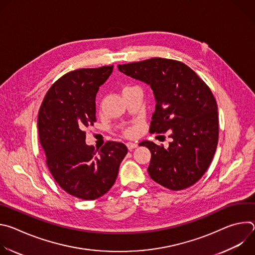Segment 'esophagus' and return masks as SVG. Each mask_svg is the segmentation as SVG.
<instances>
[{
	"mask_svg": "<svg viewBox=\"0 0 255 255\" xmlns=\"http://www.w3.org/2000/svg\"><path fill=\"white\" fill-rule=\"evenodd\" d=\"M137 145H138V144H137L136 142H127V143H126V146H127V148H128L129 150H132V149L136 148Z\"/></svg>",
	"mask_w": 255,
	"mask_h": 255,
	"instance_id": "obj_1",
	"label": "esophagus"
}]
</instances>
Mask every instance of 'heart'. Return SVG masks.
Listing matches in <instances>:
<instances>
[{
	"label": "heart",
	"instance_id": "1",
	"mask_svg": "<svg viewBox=\"0 0 255 255\" xmlns=\"http://www.w3.org/2000/svg\"><path fill=\"white\" fill-rule=\"evenodd\" d=\"M125 89H128V88H125ZM125 89H124V90H125ZM133 133H134L133 130H128V131H127V134H128V135H132Z\"/></svg>",
	"mask_w": 255,
	"mask_h": 255
}]
</instances>
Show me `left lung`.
<instances>
[{"label":"left lung","instance_id":"1","mask_svg":"<svg viewBox=\"0 0 255 255\" xmlns=\"http://www.w3.org/2000/svg\"><path fill=\"white\" fill-rule=\"evenodd\" d=\"M124 75L148 85L156 102L149 131L170 130L168 147L142 141L151 152L150 177L171 191L187 189L208 169L218 144V108L209 87L183 62L154 57L119 64Z\"/></svg>","mask_w":255,"mask_h":255}]
</instances>
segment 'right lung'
<instances>
[{
    "label": "right lung",
    "instance_id": "obj_1",
    "mask_svg": "<svg viewBox=\"0 0 255 255\" xmlns=\"http://www.w3.org/2000/svg\"><path fill=\"white\" fill-rule=\"evenodd\" d=\"M113 65L67 72L47 92L38 114L39 140L46 164L67 194L82 200L104 196L116 181L127 147L108 141L95 150L85 129L96 122V96Z\"/></svg>",
    "mask_w": 255,
    "mask_h": 255
}]
</instances>
